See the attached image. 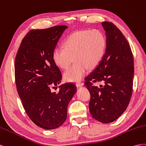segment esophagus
Returning <instances> with one entry per match:
<instances>
[{
    "mask_svg": "<svg viewBox=\"0 0 146 146\" xmlns=\"http://www.w3.org/2000/svg\"><path fill=\"white\" fill-rule=\"evenodd\" d=\"M76 85L78 87H82V86H84V83H83V82H78V83H76Z\"/></svg>",
    "mask_w": 146,
    "mask_h": 146,
    "instance_id": "esophagus-1",
    "label": "esophagus"
}]
</instances>
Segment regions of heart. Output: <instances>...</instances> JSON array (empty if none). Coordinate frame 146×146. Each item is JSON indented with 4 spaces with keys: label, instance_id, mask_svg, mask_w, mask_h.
Segmentation results:
<instances>
[{
    "label": "heart",
    "instance_id": "obj_1",
    "mask_svg": "<svg viewBox=\"0 0 146 146\" xmlns=\"http://www.w3.org/2000/svg\"><path fill=\"white\" fill-rule=\"evenodd\" d=\"M106 47L105 35L98 29L74 32L65 42V48L58 47L52 54L55 64L62 69H66L73 57L75 63L64 73L65 81L70 82L81 81L87 71L99 64Z\"/></svg>",
    "mask_w": 146,
    "mask_h": 146
}]
</instances>
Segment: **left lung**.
I'll return each mask as SVG.
<instances>
[{"instance_id":"1","label":"left lung","mask_w":146,"mask_h":146,"mask_svg":"<svg viewBox=\"0 0 146 146\" xmlns=\"http://www.w3.org/2000/svg\"><path fill=\"white\" fill-rule=\"evenodd\" d=\"M105 31L106 47L99 64L85 78L90 93L92 117L103 123L115 120L125 111L132 94L134 62L130 45L114 24L102 23ZM103 81L98 88L94 82Z\"/></svg>"}]
</instances>
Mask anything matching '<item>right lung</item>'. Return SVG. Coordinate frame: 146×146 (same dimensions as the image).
Returning a JSON list of instances; mask_svg holds the SVG:
<instances>
[{"mask_svg": "<svg viewBox=\"0 0 146 146\" xmlns=\"http://www.w3.org/2000/svg\"><path fill=\"white\" fill-rule=\"evenodd\" d=\"M66 29V26H57L30 31L22 40L15 59L16 85L23 106L32 121L46 130L64 123L68 104L76 92L73 83L60 86L59 92H51L62 80L52 54Z\"/></svg>", "mask_w": 146, "mask_h": 146, "instance_id": "1", "label": "right lung"}]
</instances>
